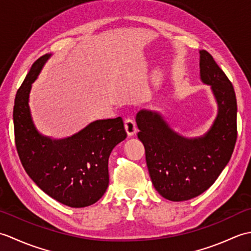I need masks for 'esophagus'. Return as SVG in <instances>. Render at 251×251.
<instances>
[{"mask_svg":"<svg viewBox=\"0 0 251 251\" xmlns=\"http://www.w3.org/2000/svg\"><path fill=\"white\" fill-rule=\"evenodd\" d=\"M125 129L127 131L128 136H135L138 131V128L136 126V123L134 122V120L131 119H125Z\"/></svg>","mask_w":251,"mask_h":251,"instance_id":"1","label":"esophagus"}]
</instances>
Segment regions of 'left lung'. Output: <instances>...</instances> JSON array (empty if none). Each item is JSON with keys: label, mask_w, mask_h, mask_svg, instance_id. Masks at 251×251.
Wrapping results in <instances>:
<instances>
[{"label": "left lung", "mask_w": 251, "mask_h": 251, "mask_svg": "<svg viewBox=\"0 0 251 251\" xmlns=\"http://www.w3.org/2000/svg\"><path fill=\"white\" fill-rule=\"evenodd\" d=\"M200 77L210 86L217 103L214 122L193 138L176 132L155 111L141 109L136 115L138 138L154 188L164 199L183 201L214 184L230 161L237 138V103L233 85L209 52L200 50Z\"/></svg>", "instance_id": "left-lung-1"}]
</instances>
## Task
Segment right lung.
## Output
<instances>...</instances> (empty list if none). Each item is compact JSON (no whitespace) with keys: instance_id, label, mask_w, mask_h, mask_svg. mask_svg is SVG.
I'll return each mask as SVG.
<instances>
[{"instance_id":"1","label":"right lung","mask_w":251,"mask_h":251,"mask_svg":"<svg viewBox=\"0 0 251 251\" xmlns=\"http://www.w3.org/2000/svg\"><path fill=\"white\" fill-rule=\"evenodd\" d=\"M50 57L46 54L32 65L16 95V147L26 174L42 191L66 206L87 207L98 201L108 189L110 154L127 134L121 116L94 121L61 139L37 130L29 105L30 93Z\"/></svg>"}]
</instances>
